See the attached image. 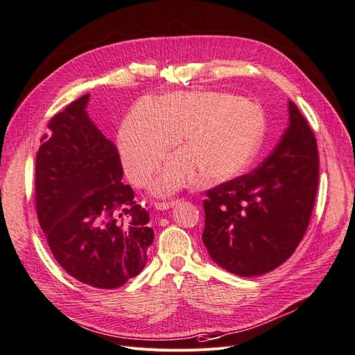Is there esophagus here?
<instances>
[{"label": "esophagus", "mask_w": 355, "mask_h": 355, "mask_svg": "<svg viewBox=\"0 0 355 355\" xmlns=\"http://www.w3.org/2000/svg\"><path fill=\"white\" fill-rule=\"evenodd\" d=\"M177 203H178V200H173V202H156V203H155V207L157 209V211H166V209L174 207Z\"/></svg>", "instance_id": "obj_1"}]
</instances>
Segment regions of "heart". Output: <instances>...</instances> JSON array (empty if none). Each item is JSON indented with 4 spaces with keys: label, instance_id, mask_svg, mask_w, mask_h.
<instances>
[{
    "label": "heart",
    "instance_id": "heart-1",
    "mask_svg": "<svg viewBox=\"0 0 355 355\" xmlns=\"http://www.w3.org/2000/svg\"><path fill=\"white\" fill-rule=\"evenodd\" d=\"M182 133L152 190L171 194L199 182L234 178L250 164L263 140L265 116L253 102L224 92H178L159 102L143 99L124 120L118 148L130 180L144 184Z\"/></svg>",
    "mask_w": 355,
    "mask_h": 355
}]
</instances>
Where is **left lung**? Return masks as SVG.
Returning a JSON list of instances; mask_svg holds the SVG:
<instances>
[{"label": "left lung", "mask_w": 355, "mask_h": 355, "mask_svg": "<svg viewBox=\"0 0 355 355\" xmlns=\"http://www.w3.org/2000/svg\"><path fill=\"white\" fill-rule=\"evenodd\" d=\"M290 124L278 146L250 174L211 189L202 240L211 259L239 277L281 266L303 240L319 182L318 143L288 102Z\"/></svg>", "instance_id": "8db88e82"}]
</instances>
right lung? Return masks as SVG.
<instances>
[{"label": "right lung", "instance_id": "1", "mask_svg": "<svg viewBox=\"0 0 355 355\" xmlns=\"http://www.w3.org/2000/svg\"><path fill=\"white\" fill-rule=\"evenodd\" d=\"M89 98L51 118L36 153V212L58 265L77 281L112 290L146 266L153 230L121 181L115 144L87 115Z\"/></svg>", "mask_w": 355, "mask_h": 355}]
</instances>
